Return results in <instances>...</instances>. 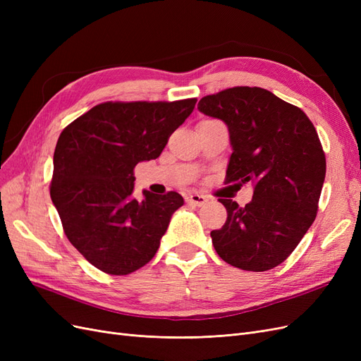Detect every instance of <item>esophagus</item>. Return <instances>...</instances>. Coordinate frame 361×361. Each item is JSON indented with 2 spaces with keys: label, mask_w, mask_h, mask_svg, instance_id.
Instances as JSON below:
<instances>
[{
  "label": "esophagus",
  "mask_w": 361,
  "mask_h": 361,
  "mask_svg": "<svg viewBox=\"0 0 361 361\" xmlns=\"http://www.w3.org/2000/svg\"><path fill=\"white\" fill-rule=\"evenodd\" d=\"M185 200H187V203H190V204H194V206H202V204H204L206 203V195H203V194H197V192H194V194H188L187 197H185Z\"/></svg>",
  "instance_id": "obj_1"
}]
</instances>
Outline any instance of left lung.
I'll use <instances>...</instances> for the list:
<instances>
[{
	"label": "left lung",
	"mask_w": 361,
	"mask_h": 361,
	"mask_svg": "<svg viewBox=\"0 0 361 361\" xmlns=\"http://www.w3.org/2000/svg\"><path fill=\"white\" fill-rule=\"evenodd\" d=\"M206 116L221 118L233 147L226 182H253V200L239 206L218 199L227 220L212 231L224 262L245 271H268L297 248L318 214L325 154L301 108L260 87H232L199 102Z\"/></svg>",
	"instance_id": "8db88e82"
}]
</instances>
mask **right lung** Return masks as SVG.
Instances as JSON below:
<instances>
[{"instance_id":"add662e5","label":"right lung","mask_w":361,"mask_h":361,"mask_svg":"<svg viewBox=\"0 0 361 361\" xmlns=\"http://www.w3.org/2000/svg\"><path fill=\"white\" fill-rule=\"evenodd\" d=\"M195 102H102L63 129L51 199L71 244L97 269L126 276L157 255L183 199L176 191L137 199L134 169L161 155Z\"/></svg>"}]
</instances>
